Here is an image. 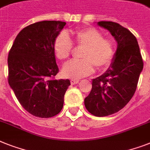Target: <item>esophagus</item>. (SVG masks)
Masks as SVG:
<instances>
[{
	"mask_svg": "<svg viewBox=\"0 0 150 150\" xmlns=\"http://www.w3.org/2000/svg\"><path fill=\"white\" fill-rule=\"evenodd\" d=\"M79 82V80H77V79H71V85H75V84H78Z\"/></svg>",
	"mask_w": 150,
	"mask_h": 150,
	"instance_id": "obj_1",
	"label": "esophagus"
}]
</instances>
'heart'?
Listing matches in <instances>:
<instances>
[{
	"mask_svg": "<svg viewBox=\"0 0 150 150\" xmlns=\"http://www.w3.org/2000/svg\"><path fill=\"white\" fill-rule=\"evenodd\" d=\"M73 40L78 45L84 47L80 60H73L62 68L64 77L79 79L89 75L95 67L102 70L109 66L114 58V46L103 33L94 28L80 29L73 32ZM72 42L66 32H61L54 41V52L59 60H65L72 51Z\"/></svg>",
	"mask_w": 150,
	"mask_h": 150,
	"instance_id": "obj_1",
	"label": "heart"
}]
</instances>
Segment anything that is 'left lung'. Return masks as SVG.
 <instances>
[{
  "mask_svg": "<svg viewBox=\"0 0 150 150\" xmlns=\"http://www.w3.org/2000/svg\"><path fill=\"white\" fill-rule=\"evenodd\" d=\"M117 42V49L107 71L92 79V88L85 98L91 114L103 117L126 106L136 92L143 62L136 37L128 29L112 21H98Z\"/></svg>",
  "mask_w": 150,
  "mask_h": 150,
  "instance_id": "8db88e82",
  "label": "left lung"
}]
</instances>
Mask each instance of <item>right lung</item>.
<instances>
[{"mask_svg":"<svg viewBox=\"0 0 150 150\" xmlns=\"http://www.w3.org/2000/svg\"><path fill=\"white\" fill-rule=\"evenodd\" d=\"M66 23L43 21L19 32L8 54V83L31 115L50 118L60 112L69 79L54 80L58 72L54 41Z\"/></svg>","mask_w":150,"mask_h":150,"instance_id":"right-lung-1","label":"right lung"}]
</instances>
